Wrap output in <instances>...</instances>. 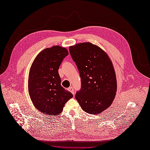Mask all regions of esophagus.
I'll list each match as a JSON object with an SVG mask.
<instances>
[{
  "label": "esophagus",
  "mask_w": 150,
  "mask_h": 150,
  "mask_svg": "<svg viewBox=\"0 0 150 150\" xmlns=\"http://www.w3.org/2000/svg\"><path fill=\"white\" fill-rule=\"evenodd\" d=\"M68 91H69L70 92H71V93L72 94H75V92H74V88L72 87H69V88H68Z\"/></svg>",
  "instance_id": "obj_1"
}]
</instances>
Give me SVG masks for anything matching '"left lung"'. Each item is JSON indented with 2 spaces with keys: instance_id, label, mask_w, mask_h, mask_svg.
Masks as SVG:
<instances>
[{
  "instance_id": "1",
  "label": "left lung",
  "mask_w": 150,
  "mask_h": 150,
  "mask_svg": "<svg viewBox=\"0 0 150 150\" xmlns=\"http://www.w3.org/2000/svg\"><path fill=\"white\" fill-rule=\"evenodd\" d=\"M69 52L81 80V89L75 95L76 100L89 114L102 112L111 106L117 90L110 58L102 49L90 42L70 46Z\"/></svg>"
}]
</instances>
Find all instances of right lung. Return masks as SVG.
Wrapping results in <instances>:
<instances>
[{"instance_id":"add662e5","label":"right lung","mask_w":150,"mask_h":150,"mask_svg":"<svg viewBox=\"0 0 150 150\" xmlns=\"http://www.w3.org/2000/svg\"><path fill=\"white\" fill-rule=\"evenodd\" d=\"M68 54L67 49L59 46L46 48L39 53L31 65L29 94L35 108L45 115L59 114L65 103L73 97L61 86L58 72L63 59Z\"/></svg>"}]
</instances>
